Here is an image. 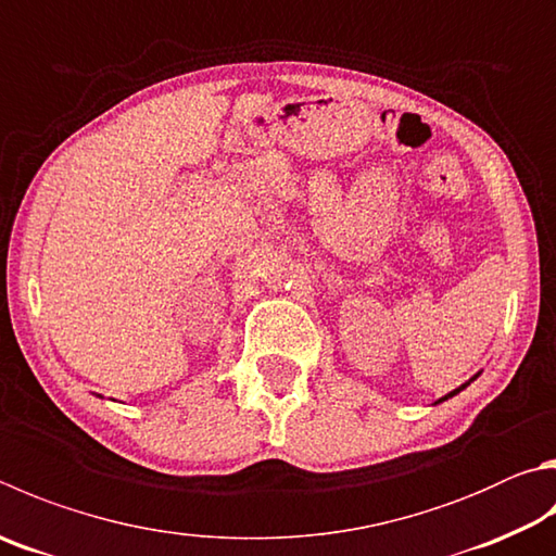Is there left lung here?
Wrapping results in <instances>:
<instances>
[{"label":"left lung","mask_w":556,"mask_h":556,"mask_svg":"<svg viewBox=\"0 0 556 556\" xmlns=\"http://www.w3.org/2000/svg\"><path fill=\"white\" fill-rule=\"evenodd\" d=\"M473 379H477V377H473ZM473 379H471V381H473ZM464 387H467V383H462V387H459V389H454V391H450V393H447V396H442L440 401H447V399H452V396H454V393H459V391H462ZM440 401H438V403H440Z\"/></svg>","instance_id":"left-lung-1"}]
</instances>
